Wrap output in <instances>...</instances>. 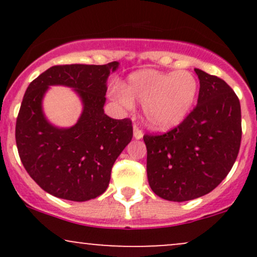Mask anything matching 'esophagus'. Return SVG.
I'll return each instance as SVG.
<instances>
[{"label": "esophagus", "mask_w": 257, "mask_h": 257, "mask_svg": "<svg viewBox=\"0 0 257 257\" xmlns=\"http://www.w3.org/2000/svg\"><path fill=\"white\" fill-rule=\"evenodd\" d=\"M143 137H144L143 131H141V129L139 128L137 124H134V138L139 140V139H143Z\"/></svg>", "instance_id": "esophagus-1"}]
</instances>
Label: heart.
<instances>
[{"label": "heart", "mask_w": 257, "mask_h": 257, "mask_svg": "<svg viewBox=\"0 0 257 257\" xmlns=\"http://www.w3.org/2000/svg\"><path fill=\"white\" fill-rule=\"evenodd\" d=\"M198 89V81L190 71L167 73L143 70L129 76L124 87L114 88L113 96L125 106L138 100L144 104L150 124L158 129H169L188 116Z\"/></svg>", "instance_id": "heart-1"}]
</instances>
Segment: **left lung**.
Masks as SVG:
<instances>
[{
  "instance_id": "obj_1",
  "label": "left lung",
  "mask_w": 257,
  "mask_h": 257,
  "mask_svg": "<svg viewBox=\"0 0 257 257\" xmlns=\"http://www.w3.org/2000/svg\"><path fill=\"white\" fill-rule=\"evenodd\" d=\"M194 71L200 84L196 107L172 131L144 135L150 187L173 202L211 192L232 169L240 147L238 96L223 79Z\"/></svg>"
}]
</instances>
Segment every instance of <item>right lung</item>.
<instances>
[{"label":"right lung","mask_w":257,"mask_h":257,"mask_svg":"<svg viewBox=\"0 0 257 257\" xmlns=\"http://www.w3.org/2000/svg\"><path fill=\"white\" fill-rule=\"evenodd\" d=\"M118 67L106 65H55L29 84L16 124L20 161L46 192L67 200L96 198L107 188L114 162L133 138L131 118L113 119L104 112L106 79ZM73 87L84 112L67 130L49 125L42 98L49 85Z\"/></svg>","instance_id":"obj_1"}]
</instances>
